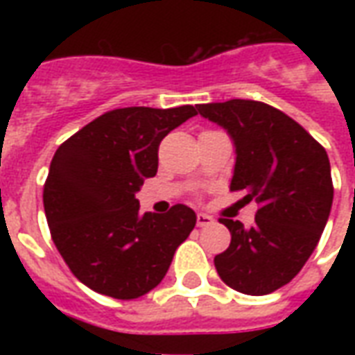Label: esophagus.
<instances>
[{
	"label": "esophagus",
	"mask_w": 355,
	"mask_h": 355,
	"mask_svg": "<svg viewBox=\"0 0 355 355\" xmlns=\"http://www.w3.org/2000/svg\"><path fill=\"white\" fill-rule=\"evenodd\" d=\"M196 223H198L200 228H203V226H209V224L213 223V216L205 215V213H198V220Z\"/></svg>",
	"instance_id": "obj_1"
}]
</instances>
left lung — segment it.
<instances>
[{
  "instance_id": "1",
  "label": "left lung",
  "mask_w": 355,
  "mask_h": 355,
  "mask_svg": "<svg viewBox=\"0 0 355 355\" xmlns=\"http://www.w3.org/2000/svg\"><path fill=\"white\" fill-rule=\"evenodd\" d=\"M220 125L236 148L230 190H245L259 211L254 224L220 218L230 247L215 257L228 287L268 295L302 270L321 238L333 205V180L325 148L282 110L234 98L196 106Z\"/></svg>"
}]
</instances>
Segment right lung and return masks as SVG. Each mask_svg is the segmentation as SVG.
Wrapping results in <instances>:
<instances>
[{
  "label": "right lung",
  "instance_id": "add662e5",
  "mask_svg": "<svg viewBox=\"0 0 355 355\" xmlns=\"http://www.w3.org/2000/svg\"><path fill=\"white\" fill-rule=\"evenodd\" d=\"M198 114L193 106L112 110L62 142L43 186L51 238L89 289L131 300L157 287L177 247L196 226L182 203L140 213L144 178L157 173V148Z\"/></svg>",
  "mask_w": 355,
  "mask_h": 355
}]
</instances>
